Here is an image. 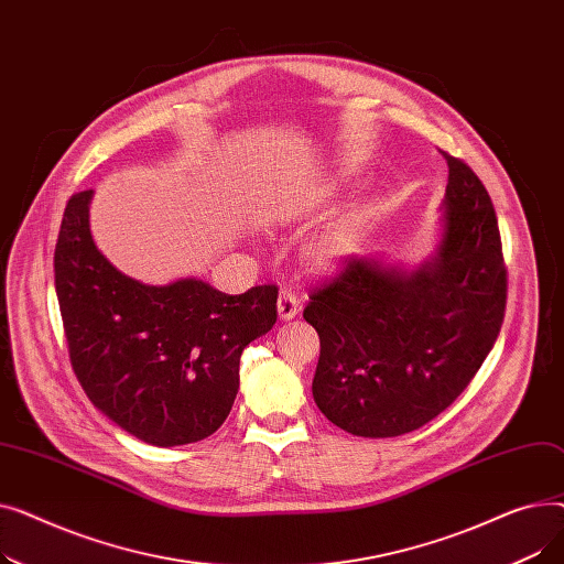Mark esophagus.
<instances>
[{
    "label": "esophagus",
    "mask_w": 564,
    "mask_h": 564,
    "mask_svg": "<svg viewBox=\"0 0 564 564\" xmlns=\"http://www.w3.org/2000/svg\"><path fill=\"white\" fill-rule=\"evenodd\" d=\"M276 308H279V317L288 322V319H292L294 315H297V313L302 311L300 297H297V294H294V292H290V290H281Z\"/></svg>",
    "instance_id": "esophagus-1"
}]
</instances>
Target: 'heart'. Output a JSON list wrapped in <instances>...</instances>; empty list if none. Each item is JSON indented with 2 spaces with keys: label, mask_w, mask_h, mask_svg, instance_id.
<instances>
[{
  "label": "heart",
  "mask_w": 564,
  "mask_h": 564,
  "mask_svg": "<svg viewBox=\"0 0 564 564\" xmlns=\"http://www.w3.org/2000/svg\"><path fill=\"white\" fill-rule=\"evenodd\" d=\"M359 232H361V217L357 213L345 215L336 224L319 230L306 245L304 256L315 270H334V267L347 260L351 251L357 249Z\"/></svg>",
  "instance_id": "obj_1"
}]
</instances>
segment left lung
Here are the masks:
<instances>
[{"label": "left lung", "mask_w": 564, "mask_h": 564, "mask_svg": "<svg viewBox=\"0 0 564 564\" xmlns=\"http://www.w3.org/2000/svg\"><path fill=\"white\" fill-rule=\"evenodd\" d=\"M448 187L434 256L416 270L347 258L311 290L313 398L340 430L387 438L448 409L491 351L508 300L498 219L473 169L443 153Z\"/></svg>", "instance_id": "8db88e82"}]
</instances>
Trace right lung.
Wrapping results in <instances>:
<instances>
[{"instance_id": "add662e5", "label": "right lung", "mask_w": 564, "mask_h": 564, "mask_svg": "<svg viewBox=\"0 0 564 564\" xmlns=\"http://www.w3.org/2000/svg\"><path fill=\"white\" fill-rule=\"evenodd\" d=\"M94 189L70 196L54 249V288L73 370L109 421L151 446L215 434L240 389L245 347L276 322V285L224 294L198 279L139 283L98 251Z\"/></svg>"}]
</instances>
